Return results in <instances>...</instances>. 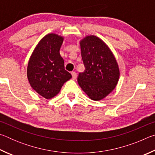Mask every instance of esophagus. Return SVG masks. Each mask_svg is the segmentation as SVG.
I'll list each match as a JSON object with an SVG mask.
<instances>
[{
    "label": "esophagus",
    "mask_w": 155,
    "mask_h": 155,
    "mask_svg": "<svg viewBox=\"0 0 155 155\" xmlns=\"http://www.w3.org/2000/svg\"><path fill=\"white\" fill-rule=\"evenodd\" d=\"M71 74H72V79H73V80H75L76 78H77V73L73 72L71 73Z\"/></svg>",
    "instance_id": "1"
}]
</instances>
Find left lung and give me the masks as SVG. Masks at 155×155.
<instances>
[{
  "instance_id": "8db88e82",
  "label": "left lung",
  "mask_w": 155,
  "mask_h": 155,
  "mask_svg": "<svg viewBox=\"0 0 155 155\" xmlns=\"http://www.w3.org/2000/svg\"><path fill=\"white\" fill-rule=\"evenodd\" d=\"M81 57L85 70L80 72L78 83L89 98L99 101L116 87L120 69L111 49L95 35H87L80 40Z\"/></svg>"
}]
</instances>
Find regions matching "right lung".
Wrapping results in <instances>:
<instances>
[{
	"mask_svg": "<svg viewBox=\"0 0 155 155\" xmlns=\"http://www.w3.org/2000/svg\"><path fill=\"white\" fill-rule=\"evenodd\" d=\"M64 40V37L56 33L47 34L37 44L28 60L27 74L31 87L46 99L57 96L64 84L72 78L65 70L59 53Z\"/></svg>",
	"mask_w": 155,
	"mask_h": 155,
	"instance_id": "right-lung-1",
	"label": "right lung"
}]
</instances>
